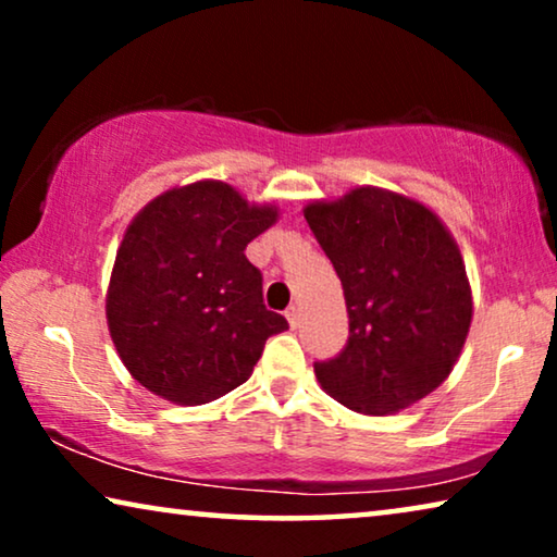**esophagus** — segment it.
<instances>
[{
    "mask_svg": "<svg viewBox=\"0 0 557 557\" xmlns=\"http://www.w3.org/2000/svg\"><path fill=\"white\" fill-rule=\"evenodd\" d=\"M286 319H288V324H292L294 330H296V326H299V319H301V309L299 307H288L286 309Z\"/></svg>",
    "mask_w": 557,
    "mask_h": 557,
    "instance_id": "1",
    "label": "esophagus"
}]
</instances>
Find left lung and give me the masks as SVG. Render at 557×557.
Masks as SVG:
<instances>
[{
	"label": "left lung",
	"instance_id": "obj_1",
	"mask_svg": "<svg viewBox=\"0 0 557 557\" xmlns=\"http://www.w3.org/2000/svg\"><path fill=\"white\" fill-rule=\"evenodd\" d=\"M304 218L345 292L349 337L314 372L362 416H393L451 375L474 299L454 235L436 212L383 187L311 200Z\"/></svg>",
	"mask_w": 557,
	"mask_h": 557
}]
</instances>
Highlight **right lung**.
<instances>
[{"label":"right lung","instance_id":"add662e5","mask_svg":"<svg viewBox=\"0 0 557 557\" xmlns=\"http://www.w3.org/2000/svg\"><path fill=\"white\" fill-rule=\"evenodd\" d=\"M220 180L164 189L128 223L106 288V322L132 377L177 406L246 383L286 319L263 307L246 246L276 223Z\"/></svg>","mask_w":557,"mask_h":557}]
</instances>
